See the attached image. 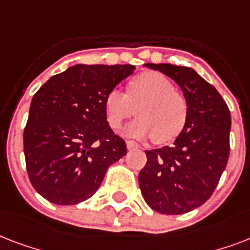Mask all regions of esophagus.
<instances>
[{"instance_id": "1", "label": "esophagus", "mask_w": 250, "mask_h": 250, "mask_svg": "<svg viewBox=\"0 0 250 250\" xmlns=\"http://www.w3.org/2000/svg\"><path fill=\"white\" fill-rule=\"evenodd\" d=\"M126 147L127 150H135V148H138V145L133 141H126Z\"/></svg>"}]
</instances>
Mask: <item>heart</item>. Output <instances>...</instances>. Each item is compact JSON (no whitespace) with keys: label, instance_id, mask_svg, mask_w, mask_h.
<instances>
[{"label":"heart","instance_id":"b5f03b06","mask_svg":"<svg viewBox=\"0 0 250 250\" xmlns=\"http://www.w3.org/2000/svg\"><path fill=\"white\" fill-rule=\"evenodd\" d=\"M137 107L138 117L124 127L126 137L145 139L154 137L158 143L169 142L183 130L188 117V103L175 90L169 78L158 71H145L131 79L127 92L112 88L104 100L105 117L117 129Z\"/></svg>","mask_w":250,"mask_h":250}]
</instances>
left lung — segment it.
<instances>
[{
	"mask_svg": "<svg viewBox=\"0 0 250 250\" xmlns=\"http://www.w3.org/2000/svg\"><path fill=\"white\" fill-rule=\"evenodd\" d=\"M173 79L188 103V117L171 146L146 150L138 175L147 205L167 215L204 205L215 190L229 156L231 113L214 86L191 67L145 63Z\"/></svg>",
	"mask_w": 250,
	"mask_h": 250,
	"instance_id": "8db88e82",
	"label": "left lung"
}]
</instances>
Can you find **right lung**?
Segmentation results:
<instances>
[{
  "instance_id": "add662e5",
  "label": "right lung",
  "mask_w": 250,
  "mask_h": 250,
  "mask_svg": "<svg viewBox=\"0 0 250 250\" xmlns=\"http://www.w3.org/2000/svg\"><path fill=\"white\" fill-rule=\"evenodd\" d=\"M134 65H83L53 75L32 98L23 133L28 177L56 205H77L95 194L126 145L108 125L104 100Z\"/></svg>"
}]
</instances>
